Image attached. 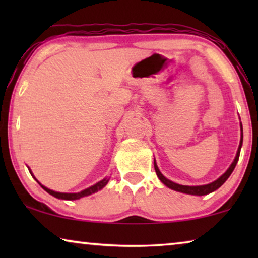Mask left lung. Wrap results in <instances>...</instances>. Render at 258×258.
<instances>
[{"instance_id":"1","label":"left lung","mask_w":258,"mask_h":258,"mask_svg":"<svg viewBox=\"0 0 258 258\" xmlns=\"http://www.w3.org/2000/svg\"><path fill=\"white\" fill-rule=\"evenodd\" d=\"M242 144H243V128H242V123H241V141H239V146H238L237 153H236L235 160L232 161L230 167L228 168V170L225 171L223 175L220 176V177H218L216 181L209 183V184H204V185H182V184H177V183L172 182V181H170V179H168L167 177H164L163 174H162V172L160 171V169H158V167H157L156 161L154 160L155 171H156V175H157V177L160 178V181L163 183L164 185H167L169 189H172V190H175V191H178V192L189 194V195H195V196L208 195V194H210V192L215 191V190H217L221 185H223V183L227 181V179L229 178V176L231 175V172L234 171L236 164H237V162H238Z\"/></svg>"}]
</instances>
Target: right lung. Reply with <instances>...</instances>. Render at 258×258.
<instances>
[{
  "label": "right lung",
  "mask_w": 258,
  "mask_h": 258,
  "mask_svg": "<svg viewBox=\"0 0 258 258\" xmlns=\"http://www.w3.org/2000/svg\"><path fill=\"white\" fill-rule=\"evenodd\" d=\"M29 169V168H28ZM29 172L31 174V176H33V177L36 179V177H35V176L33 175V172H31V170L29 169ZM37 181V179H36ZM108 182H109V178L108 177H105V178H103L102 179V181H100V182H97L96 184H94V185H91V186H89V188H87V189H84V190H82V191H80V192H57V191H54V190H51V189H49V188H47V186H44V185H42L40 182L37 181V183L38 184H40L42 188H43L45 191H47L48 194H50V195H52L54 197H56V199H59V200H68V201H74V200H80L81 197H84V196H89V195H91V194H95V192H97L98 190H101V189H103L105 185L108 184Z\"/></svg>",
  "instance_id": "obj_1"
}]
</instances>
